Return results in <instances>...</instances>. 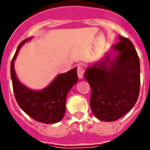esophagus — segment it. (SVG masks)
Segmentation results:
<instances>
[{"label": "esophagus", "instance_id": "1", "mask_svg": "<svg viewBox=\"0 0 150 150\" xmlns=\"http://www.w3.org/2000/svg\"><path fill=\"white\" fill-rule=\"evenodd\" d=\"M83 74H84V69L82 66H78L77 67V75L79 79H83Z\"/></svg>", "mask_w": 150, "mask_h": 150}]
</instances>
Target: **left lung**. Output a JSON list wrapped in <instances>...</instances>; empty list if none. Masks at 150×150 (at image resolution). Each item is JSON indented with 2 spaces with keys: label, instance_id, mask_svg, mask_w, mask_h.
Segmentation results:
<instances>
[{
  "label": "left lung",
  "instance_id": "1",
  "mask_svg": "<svg viewBox=\"0 0 150 150\" xmlns=\"http://www.w3.org/2000/svg\"><path fill=\"white\" fill-rule=\"evenodd\" d=\"M114 45L119 53L86 70L84 79L91 88L90 108L100 120L112 122L127 113L135 105L140 90V61L132 42L120 36Z\"/></svg>",
  "mask_w": 150,
  "mask_h": 150
}]
</instances>
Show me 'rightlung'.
<instances>
[{
  "instance_id": "1",
  "label": "right lung",
  "mask_w": 150,
  "mask_h": 150,
  "mask_svg": "<svg viewBox=\"0 0 150 150\" xmlns=\"http://www.w3.org/2000/svg\"><path fill=\"white\" fill-rule=\"evenodd\" d=\"M29 40L30 38L19 45L11 62V78L15 98L19 107L34 120L48 124L57 123L64 116L67 93L77 83V68L57 75L50 86L42 90L35 91L27 88L17 79L14 61L20 47Z\"/></svg>"
}]
</instances>
